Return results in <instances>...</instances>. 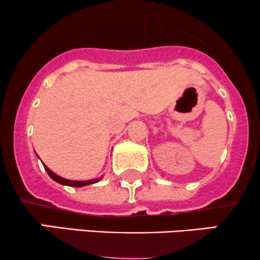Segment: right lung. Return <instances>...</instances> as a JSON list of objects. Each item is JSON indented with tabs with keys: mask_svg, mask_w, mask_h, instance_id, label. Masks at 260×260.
<instances>
[{
	"mask_svg": "<svg viewBox=\"0 0 260 260\" xmlns=\"http://www.w3.org/2000/svg\"><path fill=\"white\" fill-rule=\"evenodd\" d=\"M44 167H45L46 172H47L48 175H50L51 178L54 180V181L59 182V184H62V185H67V186H74V187H81V186H86V185L94 184V182H97V181H99V180H100V179H96V180H87V181H72V180H67V179H63V178H60V176L56 175V174H54L53 172H52V170L48 169V168L46 167L45 164H44Z\"/></svg>",
	"mask_w": 260,
	"mask_h": 260,
	"instance_id": "obj_1",
	"label": "right lung"
}]
</instances>
